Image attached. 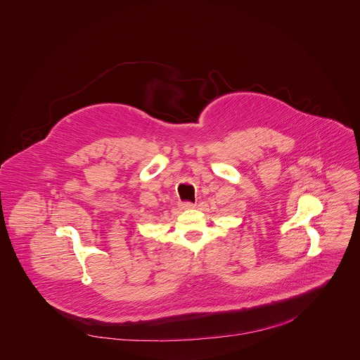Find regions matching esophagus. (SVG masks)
Wrapping results in <instances>:
<instances>
[{
	"label": "esophagus",
	"instance_id": "1",
	"mask_svg": "<svg viewBox=\"0 0 360 360\" xmlns=\"http://www.w3.org/2000/svg\"><path fill=\"white\" fill-rule=\"evenodd\" d=\"M181 209H194L195 207V204H191V202H184V204H181Z\"/></svg>",
	"mask_w": 360,
	"mask_h": 360
}]
</instances>
